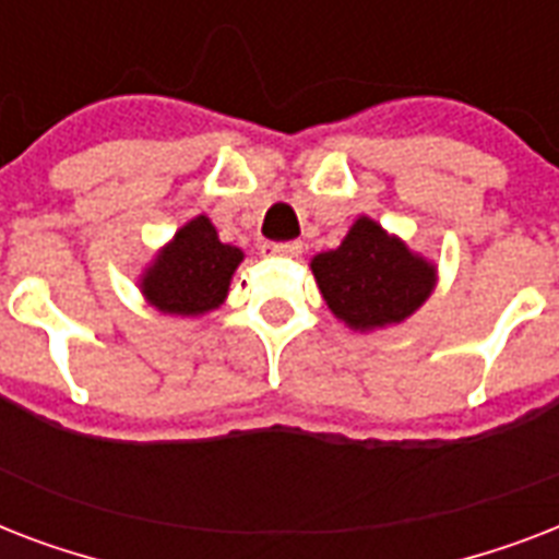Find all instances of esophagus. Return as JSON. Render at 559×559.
<instances>
[{
  "mask_svg": "<svg viewBox=\"0 0 559 559\" xmlns=\"http://www.w3.org/2000/svg\"><path fill=\"white\" fill-rule=\"evenodd\" d=\"M301 252L298 240H287V243H263V254H284V258H296Z\"/></svg>",
  "mask_w": 559,
  "mask_h": 559,
  "instance_id": "obj_1",
  "label": "esophagus"
}]
</instances>
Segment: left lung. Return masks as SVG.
Here are the masks:
<instances>
[{
    "instance_id": "left-lung-1",
    "label": "left lung",
    "mask_w": 559,
    "mask_h": 559,
    "mask_svg": "<svg viewBox=\"0 0 559 559\" xmlns=\"http://www.w3.org/2000/svg\"><path fill=\"white\" fill-rule=\"evenodd\" d=\"M310 270L331 313L359 333L406 322L438 284L432 261L366 214L336 249L316 254Z\"/></svg>"
}]
</instances>
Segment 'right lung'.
Returning <instances> with one entry per match:
<instances>
[{"label": "right lung", "mask_w": 559, "mask_h": 559, "mask_svg": "<svg viewBox=\"0 0 559 559\" xmlns=\"http://www.w3.org/2000/svg\"><path fill=\"white\" fill-rule=\"evenodd\" d=\"M240 261L243 249L223 243L214 223L197 214L153 254L139 275V289L159 313L197 319L226 301Z\"/></svg>", "instance_id": "right-lung-1"}]
</instances>
